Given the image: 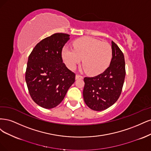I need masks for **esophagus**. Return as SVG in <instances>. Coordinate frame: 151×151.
Listing matches in <instances>:
<instances>
[{"mask_svg": "<svg viewBox=\"0 0 151 151\" xmlns=\"http://www.w3.org/2000/svg\"><path fill=\"white\" fill-rule=\"evenodd\" d=\"M83 78V76L80 75H79V74H76V76H75L76 80L80 79V78Z\"/></svg>", "mask_w": 151, "mask_h": 151, "instance_id": "obj_1", "label": "esophagus"}]
</instances>
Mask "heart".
Segmentation results:
<instances>
[{
    "instance_id": "1",
    "label": "heart",
    "mask_w": 151,
    "mask_h": 151,
    "mask_svg": "<svg viewBox=\"0 0 151 151\" xmlns=\"http://www.w3.org/2000/svg\"><path fill=\"white\" fill-rule=\"evenodd\" d=\"M62 57L70 69H74L83 59L85 70L91 75H99L109 65L112 58L110 44L91 37L78 39L73 43V49L65 46Z\"/></svg>"
}]
</instances>
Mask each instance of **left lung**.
<instances>
[{
	"mask_svg": "<svg viewBox=\"0 0 151 151\" xmlns=\"http://www.w3.org/2000/svg\"><path fill=\"white\" fill-rule=\"evenodd\" d=\"M112 58L110 66L102 73L85 77L83 91L86 105L95 111H101L114 105L119 98L125 76V63L122 51L111 41Z\"/></svg>",
	"mask_w": 151,
	"mask_h": 151,
	"instance_id": "left-lung-1",
	"label": "left lung"
}]
</instances>
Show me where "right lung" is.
<instances>
[{
  "instance_id": "right-lung-1",
  "label": "right lung",
  "mask_w": 151,
  "mask_h": 151,
  "mask_svg": "<svg viewBox=\"0 0 151 151\" xmlns=\"http://www.w3.org/2000/svg\"><path fill=\"white\" fill-rule=\"evenodd\" d=\"M69 40L68 34H54L37 43L29 56L26 84L33 101L42 108L59 105L75 81V74L63 63L61 56Z\"/></svg>"
}]
</instances>
